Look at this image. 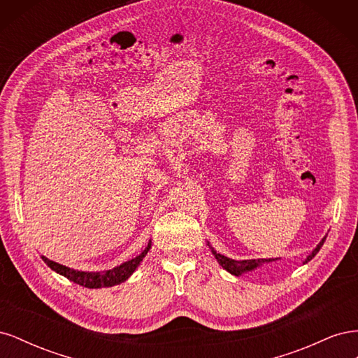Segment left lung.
Listing matches in <instances>:
<instances>
[{"label": "left lung", "instance_id": "left-lung-1", "mask_svg": "<svg viewBox=\"0 0 358 358\" xmlns=\"http://www.w3.org/2000/svg\"><path fill=\"white\" fill-rule=\"evenodd\" d=\"M324 241H326V237H324V239L320 242V245H318L315 249H313V252H312V254L305 259V263L310 262L312 257H315V255H317V252L320 251V248L322 246ZM212 254L215 255V258H216V259H218V263H220V264L227 270V272H230L231 275H236V276H239V275H242V273L248 272V270H254L255 267L262 266L263 263L272 262V259H267V258H258V259H239V262H236V259L227 258V257H224V255L218 254L216 251H213V249H212Z\"/></svg>", "mask_w": 358, "mask_h": 358}]
</instances>
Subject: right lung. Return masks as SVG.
Wrapping results in <instances>:
<instances>
[{
	"label": "right lung",
	"instance_id": "obj_1",
	"mask_svg": "<svg viewBox=\"0 0 358 358\" xmlns=\"http://www.w3.org/2000/svg\"><path fill=\"white\" fill-rule=\"evenodd\" d=\"M150 249V243L146 246L145 251L137 255L136 258L129 259V262L117 266L112 270H107V272L103 273H86V272H79V270H73L70 267H66L62 264H58L55 262H52V259H48L46 257H41L45 259V263L52 268L55 270L57 273L66 276L67 279L73 280L74 284H79L82 287L86 288H103V287H113L124 282L129 276L133 275V272L136 270V267L142 263L143 257L148 254V251Z\"/></svg>",
	"mask_w": 358,
	"mask_h": 358
}]
</instances>
